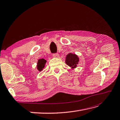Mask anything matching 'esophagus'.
Returning <instances> with one entry per match:
<instances>
[{
	"instance_id": "34e87169",
	"label": "esophagus",
	"mask_w": 120,
	"mask_h": 120,
	"mask_svg": "<svg viewBox=\"0 0 120 120\" xmlns=\"http://www.w3.org/2000/svg\"><path fill=\"white\" fill-rule=\"evenodd\" d=\"M53 57L57 58L59 57V54H58V53H54L53 54Z\"/></svg>"
}]
</instances>
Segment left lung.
<instances>
[{
    "instance_id": "obj_1",
    "label": "left lung",
    "mask_w": 120,
    "mask_h": 120,
    "mask_svg": "<svg viewBox=\"0 0 120 120\" xmlns=\"http://www.w3.org/2000/svg\"><path fill=\"white\" fill-rule=\"evenodd\" d=\"M65 62L68 66L71 68V69H75L79 64V58L75 54L69 53L66 55Z\"/></svg>"
}]
</instances>
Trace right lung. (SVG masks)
Wrapping results in <instances>:
<instances>
[{
    "mask_svg": "<svg viewBox=\"0 0 120 120\" xmlns=\"http://www.w3.org/2000/svg\"><path fill=\"white\" fill-rule=\"evenodd\" d=\"M46 63V60L43 58H41L38 60L37 65V68L39 71H41L43 70V69L45 67V63Z\"/></svg>",
    "mask_w": 120,
    "mask_h": 120,
    "instance_id": "right-lung-1",
    "label": "right lung"
}]
</instances>
